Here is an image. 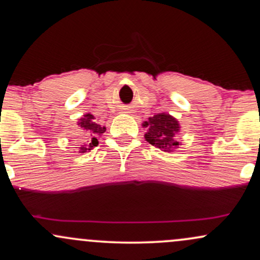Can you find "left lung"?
Here are the masks:
<instances>
[{
  "label": "left lung",
  "instance_id": "obj_1",
  "mask_svg": "<svg viewBox=\"0 0 260 260\" xmlns=\"http://www.w3.org/2000/svg\"><path fill=\"white\" fill-rule=\"evenodd\" d=\"M144 126L148 129L145 134L146 141L157 148L171 152L179 145L177 138L179 124L173 116L159 113L152 118H148V121H145Z\"/></svg>",
  "mask_w": 260,
  "mask_h": 260
}]
</instances>
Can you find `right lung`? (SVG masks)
<instances>
[{"instance_id":"right-lung-1","label":"right lung","mask_w":260,"mask_h":260,"mask_svg":"<svg viewBox=\"0 0 260 260\" xmlns=\"http://www.w3.org/2000/svg\"><path fill=\"white\" fill-rule=\"evenodd\" d=\"M93 120H94V116L91 114H86V115H83V118L81 119L80 122H78V125H80V126H82L83 129L86 130V133L91 134V135H89L88 144L82 145L80 147V152H82V153L86 152V151H88V150H92V147L97 146L98 145L97 136H99L101 134H103L104 131H106V126H101V125L95 124Z\"/></svg>"}]
</instances>
